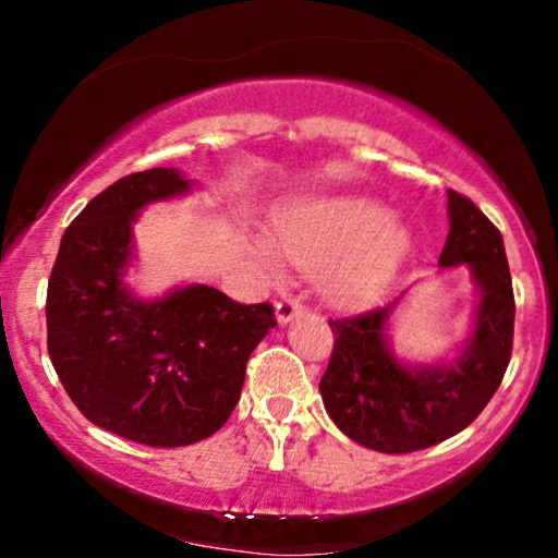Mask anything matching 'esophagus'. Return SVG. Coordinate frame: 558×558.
<instances>
[{
  "instance_id": "34e87169",
  "label": "esophagus",
  "mask_w": 558,
  "mask_h": 558,
  "mask_svg": "<svg viewBox=\"0 0 558 558\" xmlns=\"http://www.w3.org/2000/svg\"><path fill=\"white\" fill-rule=\"evenodd\" d=\"M304 312H306V306L301 304L299 299H293V296H286V299H280L278 304H275V317H278V323H280V325L291 323L293 317L304 315Z\"/></svg>"
}]
</instances>
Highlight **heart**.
Returning <instances> with one entry per match:
<instances>
[{
  "label": "heart",
  "mask_w": 558,
  "mask_h": 558,
  "mask_svg": "<svg viewBox=\"0 0 558 558\" xmlns=\"http://www.w3.org/2000/svg\"><path fill=\"white\" fill-rule=\"evenodd\" d=\"M275 241L304 270L323 267L325 296L364 306L386 291L409 254V233L373 196L328 194L291 204L278 217Z\"/></svg>",
  "instance_id": "obj_1"
}]
</instances>
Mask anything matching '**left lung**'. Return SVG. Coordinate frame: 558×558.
<instances>
[{
	"mask_svg": "<svg viewBox=\"0 0 558 558\" xmlns=\"http://www.w3.org/2000/svg\"><path fill=\"white\" fill-rule=\"evenodd\" d=\"M448 222L438 265H466L480 291L475 328L457 360L427 367L396 360L386 330L401 299L330 319L336 341L319 393L330 420L373 451H422L462 433L488 407L509 367L514 291L501 233L457 191H448Z\"/></svg>",
	"mask_w": 558,
	"mask_h": 558,
	"instance_id": "left-lung-1",
	"label": "left lung"
}]
</instances>
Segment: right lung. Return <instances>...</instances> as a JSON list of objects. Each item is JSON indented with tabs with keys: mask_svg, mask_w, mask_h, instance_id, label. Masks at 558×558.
<instances>
[{
	"mask_svg": "<svg viewBox=\"0 0 558 558\" xmlns=\"http://www.w3.org/2000/svg\"><path fill=\"white\" fill-rule=\"evenodd\" d=\"M185 191L172 168L120 178L70 222L47 288L49 360L70 399L101 430L155 448L220 430L248 356L278 325L267 301L198 283L144 301L123 283L138 209Z\"/></svg>",
	"mask_w": 558,
	"mask_h": 558,
	"instance_id": "1",
	"label": "right lung"
}]
</instances>
